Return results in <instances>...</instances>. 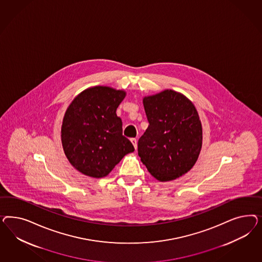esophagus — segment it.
Returning <instances> with one entry per match:
<instances>
[{
  "instance_id": "esophagus-1",
  "label": "esophagus",
  "mask_w": 262,
  "mask_h": 262,
  "mask_svg": "<svg viewBox=\"0 0 262 262\" xmlns=\"http://www.w3.org/2000/svg\"><path fill=\"white\" fill-rule=\"evenodd\" d=\"M130 141L133 143V145H134V147H135V149L136 150V148H137V140H136V138H132Z\"/></svg>"
}]
</instances>
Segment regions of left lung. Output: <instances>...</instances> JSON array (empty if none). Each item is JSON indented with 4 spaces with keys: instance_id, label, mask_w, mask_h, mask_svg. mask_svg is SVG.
<instances>
[{
    "instance_id": "obj_1",
    "label": "left lung",
    "mask_w": 262,
    "mask_h": 262,
    "mask_svg": "<svg viewBox=\"0 0 262 262\" xmlns=\"http://www.w3.org/2000/svg\"><path fill=\"white\" fill-rule=\"evenodd\" d=\"M149 127L138 140V156L152 177L172 181L187 173L202 148V125L190 101L173 90L143 100Z\"/></svg>"
}]
</instances>
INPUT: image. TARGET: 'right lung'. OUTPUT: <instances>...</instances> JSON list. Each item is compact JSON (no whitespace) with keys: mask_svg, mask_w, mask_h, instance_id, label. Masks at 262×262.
<instances>
[{"mask_svg":"<svg viewBox=\"0 0 262 262\" xmlns=\"http://www.w3.org/2000/svg\"><path fill=\"white\" fill-rule=\"evenodd\" d=\"M126 93L105 86L77 96L65 112L61 127L64 152L82 174L103 178L127 154L135 151L123 135L116 110Z\"/></svg>","mask_w":262,"mask_h":262,"instance_id":"obj_1","label":"right lung"}]
</instances>
